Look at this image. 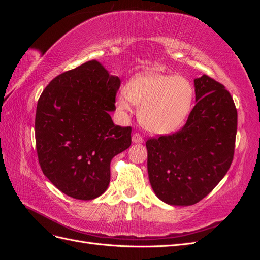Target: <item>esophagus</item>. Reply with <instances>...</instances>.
Listing matches in <instances>:
<instances>
[{
  "label": "esophagus",
  "mask_w": 260,
  "mask_h": 260,
  "mask_svg": "<svg viewBox=\"0 0 260 260\" xmlns=\"http://www.w3.org/2000/svg\"><path fill=\"white\" fill-rule=\"evenodd\" d=\"M144 142V139L142 138V136L139 135V133H135L132 136V143L135 144H142Z\"/></svg>",
  "instance_id": "obj_1"
}]
</instances>
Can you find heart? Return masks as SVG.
I'll return each instance as SVG.
<instances>
[{
    "instance_id": "heart-1",
    "label": "heart",
    "mask_w": 260,
    "mask_h": 260,
    "mask_svg": "<svg viewBox=\"0 0 260 260\" xmlns=\"http://www.w3.org/2000/svg\"><path fill=\"white\" fill-rule=\"evenodd\" d=\"M195 92L186 78L159 72H147L132 77L124 93L117 99V106L128 111L130 102L139 106V120L157 135L178 129L190 115Z\"/></svg>"
}]
</instances>
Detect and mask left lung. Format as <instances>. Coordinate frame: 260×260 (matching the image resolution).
I'll return each instance as SVG.
<instances>
[{
	"mask_svg": "<svg viewBox=\"0 0 260 260\" xmlns=\"http://www.w3.org/2000/svg\"><path fill=\"white\" fill-rule=\"evenodd\" d=\"M194 88L196 105L184 127L146 142L149 183L171 206L203 200L233 159L238 113L230 93L206 75L194 79Z\"/></svg>",
	"mask_w": 260,
	"mask_h": 260,
	"instance_id": "left-lung-1",
	"label": "left lung"
}]
</instances>
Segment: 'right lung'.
Returning a JSON list of instances; mask_svg holds the SVG:
<instances>
[{
  "mask_svg": "<svg viewBox=\"0 0 260 260\" xmlns=\"http://www.w3.org/2000/svg\"><path fill=\"white\" fill-rule=\"evenodd\" d=\"M120 80L98 60L57 76L38 101L36 143L44 176L70 198H99L111 180L113 157L131 144V128L115 125Z\"/></svg>",
  "mask_w": 260,
  "mask_h": 260,
  "instance_id": "add662e5",
  "label": "right lung"
}]
</instances>
